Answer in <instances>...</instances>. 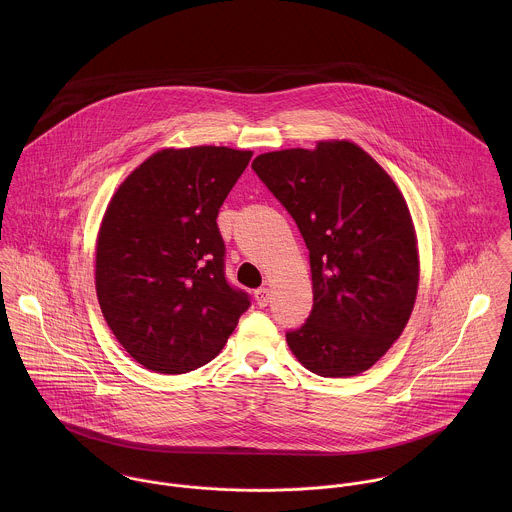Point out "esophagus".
Here are the masks:
<instances>
[{"instance_id": "esophagus-1", "label": "esophagus", "mask_w": 512, "mask_h": 512, "mask_svg": "<svg viewBox=\"0 0 512 512\" xmlns=\"http://www.w3.org/2000/svg\"><path fill=\"white\" fill-rule=\"evenodd\" d=\"M254 297H256V303H258L260 307H266L268 301H270V292H268V288H260V290L254 292Z\"/></svg>"}]
</instances>
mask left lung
Returning <instances> with one entry per match:
<instances>
[{
    "mask_svg": "<svg viewBox=\"0 0 512 512\" xmlns=\"http://www.w3.org/2000/svg\"><path fill=\"white\" fill-rule=\"evenodd\" d=\"M252 169L292 215L309 250L313 309L286 333L319 376H357L402 335L420 284L418 236L392 177L349 140L268 151Z\"/></svg>",
    "mask_w": 512,
    "mask_h": 512,
    "instance_id": "obj_1",
    "label": "left lung"
}]
</instances>
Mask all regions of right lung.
Segmentation results:
<instances>
[{"label": "right lung", "instance_id": "1", "mask_svg": "<svg viewBox=\"0 0 512 512\" xmlns=\"http://www.w3.org/2000/svg\"><path fill=\"white\" fill-rule=\"evenodd\" d=\"M250 157L224 146L159 149L106 207L96 297L118 343L153 372L183 374L213 361L250 307L224 278L217 226Z\"/></svg>", "mask_w": 512, "mask_h": 512}]
</instances>
